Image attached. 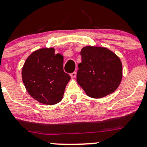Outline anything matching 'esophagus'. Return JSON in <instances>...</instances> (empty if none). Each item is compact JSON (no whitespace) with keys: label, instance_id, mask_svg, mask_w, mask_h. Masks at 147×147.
<instances>
[{"label":"esophagus","instance_id":"obj_1","mask_svg":"<svg viewBox=\"0 0 147 147\" xmlns=\"http://www.w3.org/2000/svg\"><path fill=\"white\" fill-rule=\"evenodd\" d=\"M76 75H77V74H76V72H73L72 73L70 74V76H71V78H76Z\"/></svg>","mask_w":147,"mask_h":147}]
</instances>
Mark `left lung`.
Returning <instances> with one entry per match:
<instances>
[{
  "instance_id": "left-lung-1",
  "label": "left lung",
  "mask_w": 147,
  "mask_h": 147,
  "mask_svg": "<svg viewBox=\"0 0 147 147\" xmlns=\"http://www.w3.org/2000/svg\"><path fill=\"white\" fill-rule=\"evenodd\" d=\"M77 82L87 95L102 98L117 90L122 78V65L117 55L109 49L86 46L80 52Z\"/></svg>"
}]
</instances>
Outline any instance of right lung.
Here are the masks:
<instances>
[{
    "instance_id": "obj_1",
    "label": "right lung",
    "mask_w": 147,
    "mask_h": 147,
    "mask_svg": "<svg viewBox=\"0 0 147 147\" xmlns=\"http://www.w3.org/2000/svg\"><path fill=\"white\" fill-rule=\"evenodd\" d=\"M22 78L28 94L42 104L55 105L62 100L70 76L63 70V57L55 49L34 51L25 62Z\"/></svg>"
}]
</instances>
